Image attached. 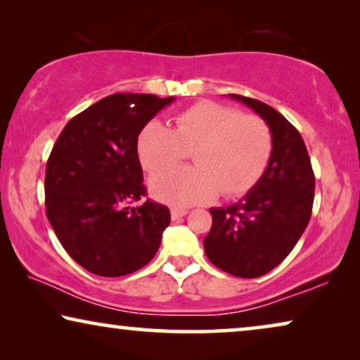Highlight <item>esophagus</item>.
<instances>
[{
	"instance_id": "1",
	"label": "esophagus",
	"mask_w": 360,
	"mask_h": 360,
	"mask_svg": "<svg viewBox=\"0 0 360 360\" xmlns=\"http://www.w3.org/2000/svg\"><path fill=\"white\" fill-rule=\"evenodd\" d=\"M188 213V210H184V208H172L170 210V216H172V219H180V218H184V216Z\"/></svg>"
}]
</instances>
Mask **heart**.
Segmentation results:
<instances>
[{"label": "heart", "mask_w": 360, "mask_h": 360, "mask_svg": "<svg viewBox=\"0 0 360 360\" xmlns=\"http://www.w3.org/2000/svg\"><path fill=\"white\" fill-rule=\"evenodd\" d=\"M188 152L193 167H175L150 180L157 200L193 206L249 193L262 179L274 154V134L257 115L233 106L198 101L175 117V127L149 121L137 137V155L150 174L179 164Z\"/></svg>", "instance_id": "obj_1"}]
</instances>
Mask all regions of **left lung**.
Here are the masks:
<instances>
[{
    "label": "left lung",
    "instance_id": "1",
    "mask_svg": "<svg viewBox=\"0 0 360 360\" xmlns=\"http://www.w3.org/2000/svg\"><path fill=\"white\" fill-rule=\"evenodd\" d=\"M267 121L274 154L262 179L243 200L211 208L213 224L205 252L216 267L255 278L277 267L292 252L311 218L314 174L307 146L292 122L254 98L231 95Z\"/></svg>",
    "mask_w": 360,
    "mask_h": 360
}]
</instances>
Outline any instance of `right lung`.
Instances as JSON below:
<instances>
[{
	"label": "right lung",
	"mask_w": 360,
	"mask_h": 360,
	"mask_svg": "<svg viewBox=\"0 0 360 360\" xmlns=\"http://www.w3.org/2000/svg\"><path fill=\"white\" fill-rule=\"evenodd\" d=\"M175 98L116 93L63 127L46 167L49 223L88 272L122 277L150 262L170 224L167 206L144 198L137 137Z\"/></svg>",
	"instance_id": "obj_1"
}]
</instances>
